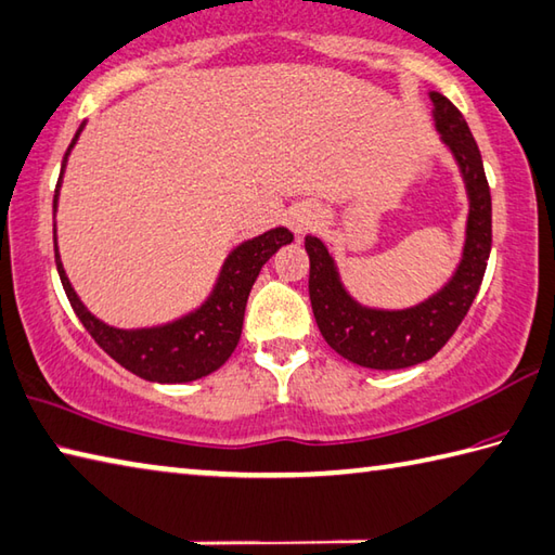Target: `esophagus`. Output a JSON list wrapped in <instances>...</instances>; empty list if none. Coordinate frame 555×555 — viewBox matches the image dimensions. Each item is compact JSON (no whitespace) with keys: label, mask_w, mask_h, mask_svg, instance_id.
Returning a JSON list of instances; mask_svg holds the SVG:
<instances>
[{"label":"esophagus","mask_w":555,"mask_h":555,"mask_svg":"<svg viewBox=\"0 0 555 555\" xmlns=\"http://www.w3.org/2000/svg\"><path fill=\"white\" fill-rule=\"evenodd\" d=\"M313 224H317V212H313L311 207L299 205V207H295V210L289 212V229H292V232H295L297 236L307 234Z\"/></svg>","instance_id":"obj_1"}]
</instances>
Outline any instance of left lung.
Returning a JSON list of instances; mask_svg holds the SVG:
<instances>
[{
  "instance_id": "1",
  "label": "left lung",
  "mask_w": 555,
  "mask_h": 555,
  "mask_svg": "<svg viewBox=\"0 0 555 555\" xmlns=\"http://www.w3.org/2000/svg\"><path fill=\"white\" fill-rule=\"evenodd\" d=\"M435 128L454 154L468 195L466 244L462 263L433 297L408 309H372L343 287L336 260L321 238L307 236L309 299L321 336L333 350L360 367L403 370L435 358L472 309L493 244L490 188L478 144L452 101L430 91Z\"/></svg>"
}]
</instances>
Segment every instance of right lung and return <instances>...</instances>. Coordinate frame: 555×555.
I'll use <instances>...</instances> for the list:
<instances>
[{
    "label": "right lung",
    "mask_w": 555,
    "mask_h": 555,
    "mask_svg": "<svg viewBox=\"0 0 555 555\" xmlns=\"http://www.w3.org/2000/svg\"><path fill=\"white\" fill-rule=\"evenodd\" d=\"M81 130L83 122L79 125L75 140H72L67 147L65 159H62L60 181L55 188V197H52V212L57 210V195L62 173H65L67 166V156L77 144ZM292 238L295 236H292V232L285 227H275L256 238H248V242L238 244L232 254L227 256L210 297H207L195 311L185 313V317L171 323H164V326L125 331L108 326V323L93 317V313L81 305L75 287L69 285L65 268H62V260L57 254L55 224H52L57 273L62 280V287L67 292L69 305L83 323V328L91 333V338L99 343V348L106 350L125 370L142 376V379L159 384L195 382L201 379V376L212 374L232 358L236 343L242 338L244 311L250 287H254L260 268L268 263V258L273 256L280 246L289 244Z\"/></svg>",
    "instance_id": "right-lung-1"
}]
</instances>
